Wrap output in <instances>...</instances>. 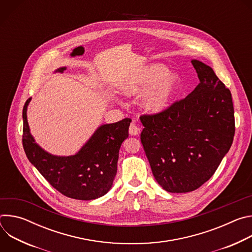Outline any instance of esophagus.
I'll use <instances>...</instances> for the list:
<instances>
[{
	"label": "esophagus",
	"instance_id": "34e87169",
	"mask_svg": "<svg viewBox=\"0 0 252 252\" xmlns=\"http://www.w3.org/2000/svg\"><path fill=\"white\" fill-rule=\"evenodd\" d=\"M139 127L136 126V124L134 123H131L130 126H129V128H128V131H129V134L130 135H137L139 133Z\"/></svg>",
	"mask_w": 252,
	"mask_h": 252
}]
</instances>
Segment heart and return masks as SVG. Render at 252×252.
<instances>
[{
    "mask_svg": "<svg viewBox=\"0 0 252 252\" xmlns=\"http://www.w3.org/2000/svg\"><path fill=\"white\" fill-rule=\"evenodd\" d=\"M166 71L167 68L162 64H152L142 75L126 83L124 91L127 94H139L156 84L146 94L143 105L150 112H160L167 106L179 82L176 74H166Z\"/></svg>",
    "mask_w": 252,
    "mask_h": 252,
    "instance_id": "b5f03b06",
    "label": "heart"
}]
</instances>
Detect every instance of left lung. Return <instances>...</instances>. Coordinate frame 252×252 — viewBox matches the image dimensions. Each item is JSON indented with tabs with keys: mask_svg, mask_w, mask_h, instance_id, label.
I'll use <instances>...</instances> for the list:
<instances>
[{
	"mask_svg": "<svg viewBox=\"0 0 252 252\" xmlns=\"http://www.w3.org/2000/svg\"><path fill=\"white\" fill-rule=\"evenodd\" d=\"M199 84L165 110L140 116V141L158 185L168 192L200 188L229 151L235 132L230 91L205 63L192 60Z\"/></svg>",
	"mask_w": 252,
	"mask_h": 252,
	"instance_id": "1",
	"label": "left lung"
}]
</instances>
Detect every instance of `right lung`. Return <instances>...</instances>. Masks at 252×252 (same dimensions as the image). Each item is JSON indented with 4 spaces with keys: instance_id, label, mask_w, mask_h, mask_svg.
Here are the masks:
<instances>
[{
    "instance_id": "1",
    "label": "right lung",
    "mask_w": 252,
    "mask_h": 252,
    "mask_svg": "<svg viewBox=\"0 0 252 252\" xmlns=\"http://www.w3.org/2000/svg\"><path fill=\"white\" fill-rule=\"evenodd\" d=\"M65 67L57 71L63 73ZM23 109V147L28 159L47 182L66 197L91 200L109 191L117 174L119 152L128 136L131 122L126 118L118 123L100 126L81 151L70 157H56L34 142L27 121V106Z\"/></svg>"
}]
</instances>
